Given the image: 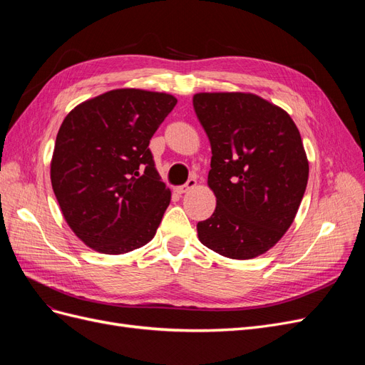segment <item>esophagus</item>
<instances>
[{
    "mask_svg": "<svg viewBox=\"0 0 365 365\" xmlns=\"http://www.w3.org/2000/svg\"><path fill=\"white\" fill-rule=\"evenodd\" d=\"M195 187H196V178H189V181H187L184 185H181V187H178V189H176V192L182 195V193L190 192L192 189H195Z\"/></svg>",
    "mask_w": 365,
    "mask_h": 365,
    "instance_id": "obj_1",
    "label": "esophagus"
}]
</instances>
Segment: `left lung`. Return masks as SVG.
<instances>
[{"label":"left lung","mask_w":365,"mask_h":365,"mask_svg":"<svg viewBox=\"0 0 365 365\" xmlns=\"http://www.w3.org/2000/svg\"><path fill=\"white\" fill-rule=\"evenodd\" d=\"M193 108L212 146L207 184L216 196L197 237L224 257H257L302 204L309 161L300 132L284 109L252 93H197Z\"/></svg>","instance_id":"left-lung-1"}]
</instances>
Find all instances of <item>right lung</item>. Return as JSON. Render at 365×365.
Instances as JSON below:
<instances>
[{"label":"right lung","mask_w":365,"mask_h":365,"mask_svg":"<svg viewBox=\"0 0 365 365\" xmlns=\"http://www.w3.org/2000/svg\"><path fill=\"white\" fill-rule=\"evenodd\" d=\"M176 102L168 93L120 88L63 118L50 178L65 222L86 247L125 254L155 236L172 193L148 146Z\"/></svg>","instance_id":"right-lung-1"}]
</instances>
